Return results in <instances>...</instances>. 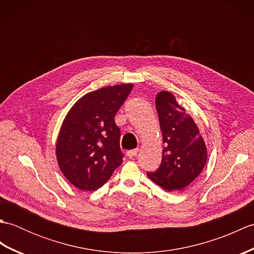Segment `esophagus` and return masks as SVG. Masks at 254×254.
Returning <instances> with one entry per match:
<instances>
[{"label": "esophagus", "mask_w": 254, "mask_h": 254, "mask_svg": "<svg viewBox=\"0 0 254 254\" xmlns=\"http://www.w3.org/2000/svg\"><path fill=\"white\" fill-rule=\"evenodd\" d=\"M137 152H138V149H137V148H135V149H131V150H128V152L127 153V157H128V158H134V157H135V156L137 155Z\"/></svg>", "instance_id": "1"}]
</instances>
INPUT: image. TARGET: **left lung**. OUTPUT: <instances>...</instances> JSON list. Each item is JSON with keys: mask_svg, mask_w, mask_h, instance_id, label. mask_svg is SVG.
<instances>
[{"mask_svg": "<svg viewBox=\"0 0 254 254\" xmlns=\"http://www.w3.org/2000/svg\"><path fill=\"white\" fill-rule=\"evenodd\" d=\"M156 109L165 147L159 168L147 176L164 190L179 191L202 172L207 160L206 146L195 122L169 91L157 95Z\"/></svg>", "mask_w": 254, "mask_h": 254, "instance_id": "8db88e82", "label": "left lung"}]
</instances>
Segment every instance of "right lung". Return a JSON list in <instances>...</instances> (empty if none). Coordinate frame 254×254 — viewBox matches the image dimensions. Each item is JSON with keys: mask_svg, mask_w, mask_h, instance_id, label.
<instances>
[{"mask_svg": "<svg viewBox=\"0 0 254 254\" xmlns=\"http://www.w3.org/2000/svg\"><path fill=\"white\" fill-rule=\"evenodd\" d=\"M132 89V84H122L91 91L64 119L57 142L58 164L80 190H98L122 164L121 133L115 116Z\"/></svg>", "mask_w": 254, "mask_h": 254, "instance_id": "obj_1", "label": "right lung"}]
</instances>
